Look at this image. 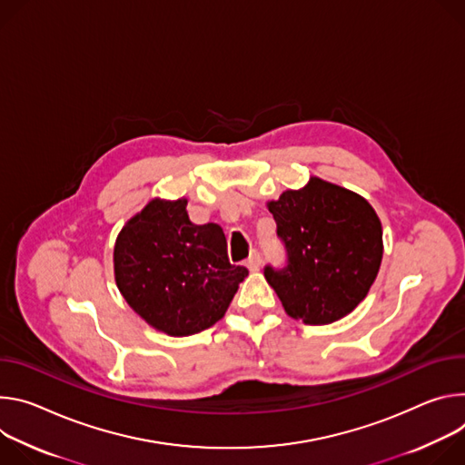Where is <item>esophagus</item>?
I'll use <instances>...</instances> for the list:
<instances>
[{
    "label": "esophagus",
    "mask_w": 465,
    "mask_h": 465,
    "mask_svg": "<svg viewBox=\"0 0 465 465\" xmlns=\"http://www.w3.org/2000/svg\"><path fill=\"white\" fill-rule=\"evenodd\" d=\"M261 264H262V256L259 251H252L249 254V259L245 261V266L249 268V272H259L261 270Z\"/></svg>",
    "instance_id": "obj_1"
}]
</instances>
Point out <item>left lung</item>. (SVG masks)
<instances>
[{
    "label": "left lung",
    "instance_id": "left-lung-1",
    "mask_svg": "<svg viewBox=\"0 0 465 465\" xmlns=\"http://www.w3.org/2000/svg\"><path fill=\"white\" fill-rule=\"evenodd\" d=\"M268 209L284 243V268H264L290 318L327 325L352 312L377 279L382 227L373 206L347 188L311 177Z\"/></svg>",
    "mask_w": 465,
    "mask_h": 465
}]
</instances>
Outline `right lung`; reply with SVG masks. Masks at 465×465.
Returning a JSON list of instances; mask_svg holds the SVG:
<instances>
[{
    "instance_id": "1",
    "label": "right lung",
    "mask_w": 465,
    "mask_h": 465,
    "mask_svg": "<svg viewBox=\"0 0 465 465\" xmlns=\"http://www.w3.org/2000/svg\"><path fill=\"white\" fill-rule=\"evenodd\" d=\"M188 201L153 199L120 231L116 284L133 311L170 336H190L220 322L247 277L227 256L218 223L195 225Z\"/></svg>"
}]
</instances>
